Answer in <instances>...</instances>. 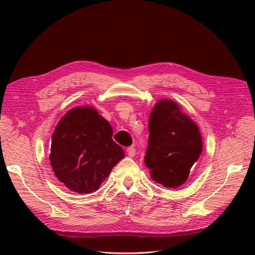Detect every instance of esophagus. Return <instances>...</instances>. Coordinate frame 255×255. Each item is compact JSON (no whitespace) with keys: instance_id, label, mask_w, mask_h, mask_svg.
Here are the masks:
<instances>
[{"instance_id":"esophagus-1","label":"esophagus","mask_w":255,"mask_h":255,"mask_svg":"<svg viewBox=\"0 0 255 255\" xmlns=\"http://www.w3.org/2000/svg\"><path fill=\"white\" fill-rule=\"evenodd\" d=\"M127 154L130 156V158H132V156L136 155V149H134L133 147H128L127 148Z\"/></svg>"}]
</instances>
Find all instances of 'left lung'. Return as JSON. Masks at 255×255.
I'll return each instance as SVG.
<instances>
[{
    "mask_svg": "<svg viewBox=\"0 0 255 255\" xmlns=\"http://www.w3.org/2000/svg\"><path fill=\"white\" fill-rule=\"evenodd\" d=\"M149 132L144 163L151 177L165 187L181 186L203 151L197 125L175 102L161 100L150 114Z\"/></svg>",
    "mask_w": 255,
    "mask_h": 255,
    "instance_id": "obj_1",
    "label": "left lung"
}]
</instances>
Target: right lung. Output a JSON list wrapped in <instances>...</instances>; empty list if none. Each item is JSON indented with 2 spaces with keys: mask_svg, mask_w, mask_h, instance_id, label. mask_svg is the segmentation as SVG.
<instances>
[{
  "mask_svg": "<svg viewBox=\"0 0 255 255\" xmlns=\"http://www.w3.org/2000/svg\"><path fill=\"white\" fill-rule=\"evenodd\" d=\"M113 128L93 107H75L64 115L53 131L50 164L57 178L70 191H97L124 150L113 138Z\"/></svg>",
  "mask_w": 255,
  "mask_h": 255,
  "instance_id": "right-lung-1",
  "label": "right lung"
}]
</instances>
